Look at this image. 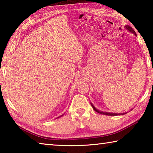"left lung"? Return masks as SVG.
I'll return each mask as SVG.
<instances>
[{
    "mask_svg": "<svg viewBox=\"0 0 153 153\" xmlns=\"http://www.w3.org/2000/svg\"><path fill=\"white\" fill-rule=\"evenodd\" d=\"M125 28L127 30H128L129 32H131V33H134V35H136V32H135V31H134L132 28H131L130 26H129V25H126V26H125ZM90 104H91V105H92V108H93V109H94L96 112H97V113H100V114H102V115H111V116H115V115H124V114H126V113H108V112H103V111H99V110H98L97 108H96L94 105H93V104L92 102H90Z\"/></svg>",
    "mask_w": 153,
    "mask_h": 153,
    "instance_id": "left-lung-1",
    "label": "left lung"
}]
</instances>
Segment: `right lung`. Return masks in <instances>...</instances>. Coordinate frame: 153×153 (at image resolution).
<instances>
[{
  "label": "right lung",
  "mask_w": 153,
  "mask_h": 153,
  "mask_svg": "<svg viewBox=\"0 0 153 153\" xmlns=\"http://www.w3.org/2000/svg\"><path fill=\"white\" fill-rule=\"evenodd\" d=\"M62 115H61V116H62ZM61 116H60V117H61Z\"/></svg>",
  "instance_id": "right-lung-1"
}]
</instances>
